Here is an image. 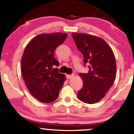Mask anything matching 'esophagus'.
<instances>
[{
	"mask_svg": "<svg viewBox=\"0 0 134 134\" xmlns=\"http://www.w3.org/2000/svg\"><path fill=\"white\" fill-rule=\"evenodd\" d=\"M74 76V74H71V75H67V76H66V77H67V79H72V77H73Z\"/></svg>",
	"mask_w": 134,
	"mask_h": 134,
	"instance_id": "1",
	"label": "esophagus"
}]
</instances>
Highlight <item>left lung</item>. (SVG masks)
<instances>
[{"label": "left lung", "instance_id": "left-lung-1", "mask_svg": "<svg viewBox=\"0 0 134 134\" xmlns=\"http://www.w3.org/2000/svg\"><path fill=\"white\" fill-rule=\"evenodd\" d=\"M77 48L89 64V72L79 74L83 86L78 91L79 100L93 104L101 100L113 85L116 72L114 53L102 38L85 33H72Z\"/></svg>", "mask_w": 134, "mask_h": 134}]
</instances>
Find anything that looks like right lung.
Returning a JSON list of instances; mask_svg holds the SVG:
<instances>
[{"label":"right lung","mask_w":134,"mask_h":134,"mask_svg":"<svg viewBox=\"0 0 134 134\" xmlns=\"http://www.w3.org/2000/svg\"><path fill=\"white\" fill-rule=\"evenodd\" d=\"M67 37L66 33L40 34L27 43L23 52V79L29 91L41 102L55 101L66 79L56 68L59 62L54 57V51Z\"/></svg>","instance_id":"1"}]
</instances>
